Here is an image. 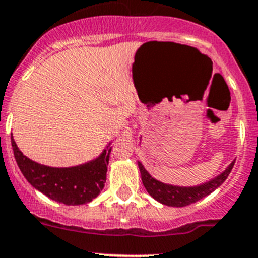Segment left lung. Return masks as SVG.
<instances>
[{
    "label": "left lung",
    "instance_id": "1",
    "mask_svg": "<svg viewBox=\"0 0 258 258\" xmlns=\"http://www.w3.org/2000/svg\"><path fill=\"white\" fill-rule=\"evenodd\" d=\"M234 163L235 160L230 163L229 167L224 170L223 173L216 175L215 178H213V179L206 182V183L194 187H179L162 183V182H159L155 178L151 177L140 162H139V169H140L144 187H145L146 191L149 192V195L153 199H155L156 201H159L163 205L183 208V206L191 205V204H195L199 200L204 199L208 195H210L211 192L215 191L219 186H221L224 180L227 179L228 175L232 172Z\"/></svg>",
    "mask_w": 258,
    "mask_h": 258
}]
</instances>
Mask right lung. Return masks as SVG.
I'll list each match as a JSON object with an SVG mask.
<instances>
[{"instance_id":"obj_1","label":"right lung","mask_w":258,"mask_h":258,"mask_svg":"<svg viewBox=\"0 0 258 258\" xmlns=\"http://www.w3.org/2000/svg\"><path fill=\"white\" fill-rule=\"evenodd\" d=\"M14 156L24 177L35 189L64 205H83L93 201L104 188L110 144L99 156L85 164L53 168L26 158L11 137Z\"/></svg>"}]
</instances>
